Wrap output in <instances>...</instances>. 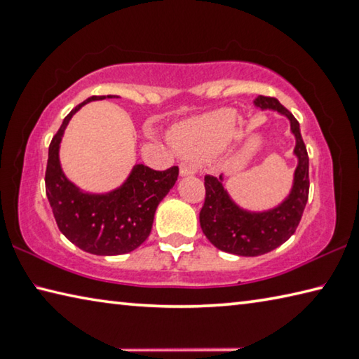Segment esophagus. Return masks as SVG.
I'll return each mask as SVG.
<instances>
[{"label": "esophagus", "instance_id": "34e87169", "mask_svg": "<svg viewBox=\"0 0 359 359\" xmlns=\"http://www.w3.org/2000/svg\"><path fill=\"white\" fill-rule=\"evenodd\" d=\"M195 174V169L191 168V164H180V175L182 177H190Z\"/></svg>", "mask_w": 359, "mask_h": 359}]
</instances>
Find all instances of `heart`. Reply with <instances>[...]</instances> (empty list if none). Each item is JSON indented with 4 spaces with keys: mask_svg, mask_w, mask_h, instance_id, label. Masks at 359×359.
I'll use <instances>...</instances> for the list:
<instances>
[{
    "mask_svg": "<svg viewBox=\"0 0 359 359\" xmlns=\"http://www.w3.org/2000/svg\"><path fill=\"white\" fill-rule=\"evenodd\" d=\"M235 110L219 108L175 124L169 130V142L180 155L206 158L229 144L235 133Z\"/></svg>",
    "mask_w": 359,
    "mask_h": 359,
    "instance_id": "obj_1",
    "label": "heart"
}]
</instances>
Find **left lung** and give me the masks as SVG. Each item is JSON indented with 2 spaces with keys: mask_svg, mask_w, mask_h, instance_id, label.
<instances>
[{
  "mask_svg": "<svg viewBox=\"0 0 359 359\" xmlns=\"http://www.w3.org/2000/svg\"><path fill=\"white\" fill-rule=\"evenodd\" d=\"M254 105L262 111H276L289 119L291 134L295 139L292 155L297 159L294 169L291 190L276 206L252 210L233 200L225 187L224 174L220 177L206 175V200L200 212V225L208 240L220 251L257 257L280 248L294 235L302 219L306 200H309V155L300 134V124L284 108L280 100L257 95Z\"/></svg>",
  "mask_w": 359,
  "mask_h": 359,
  "instance_id": "obj_1",
  "label": "left lung"
}]
</instances>
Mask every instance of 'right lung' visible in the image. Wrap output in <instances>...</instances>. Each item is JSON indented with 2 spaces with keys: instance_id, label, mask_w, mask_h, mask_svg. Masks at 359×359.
<instances>
[{
  "instance_id": "1",
  "label": "right lung",
  "mask_w": 359,
  "mask_h": 359,
  "mask_svg": "<svg viewBox=\"0 0 359 359\" xmlns=\"http://www.w3.org/2000/svg\"><path fill=\"white\" fill-rule=\"evenodd\" d=\"M118 95H93L68 113L48 153L46 196L57 226L76 248L94 255H119L137 249L149 238L158 204L172 189L179 168L153 170L134 164L121 185L105 193L79 189L60 164V144L73 115L94 100Z\"/></svg>"
}]
</instances>
